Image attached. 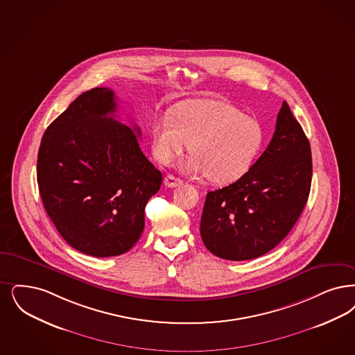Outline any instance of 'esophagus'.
Listing matches in <instances>:
<instances>
[{"instance_id": "1", "label": "esophagus", "mask_w": 355, "mask_h": 355, "mask_svg": "<svg viewBox=\"0 0 355 355\" xmlns=\"http://www.w3.org/2000/svg\"><path fill=\"white\" fill-rule=\"evenodd\" d=\"M164 184H165V186H168V187H177V186L182 184V180L177 178V177L171 175V174H168L165 177V180H164Z\"/></svg>"}]
</instances>
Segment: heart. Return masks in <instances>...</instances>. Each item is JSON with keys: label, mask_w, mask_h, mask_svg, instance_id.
<instances>
[{"label": "heart", "mask_w": 355, "mask_h": 355, "mask_svg": "<svg viewBox=\"0 0 355 355\" xmlns=\"http://www.w3.org/2000/svg\"><path fill=\"white\" fill-rule=\"evenodd\" d=\"M152 150L161 164H169L190 145L184 171L207 174L218 184H232L252 166L264 142L255 119L218 100H189L173 107L171 114L153 117Z\"/></svg>", "instance_id": "heart-1"}]
</instances>
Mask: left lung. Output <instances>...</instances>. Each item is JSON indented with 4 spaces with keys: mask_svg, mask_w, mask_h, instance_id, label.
<instances>
[{
    "mask_svg": "<svg viewBox=\"0 0 355 355\" xmlns=\"http://www.w3.org/2000/svg\"><path fill=\"white\" fill-rule=\"evenodd\" d=\"M311 184V144L284 101L270 145L250 171L207 193L200 218L206 248L234 261L270 252L297 222Z\"/></svg>",
    "mask_w": 355,
    "mask_h": 355,
    "instance_id": "obj_1",
    "label": "left lung"
}]
</instances>
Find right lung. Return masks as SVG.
<instances>
[{
	"label": "right lung",
	"instance_id": "right-lung-1",
	"mask_svg": "<svg viewBox=\"0 0 355 355\" xmlns=\"http://www.w3.org/2000/svg\"><path fill=\"white\" fill-rule=\"evenodd\" d=\"M117 103L110 88L83 92L47 127L37 181L58 232L85 255L128 252L140 239L145 206L162 174L140 149V128L110 114Z\"/></svg>",
	"mask_w": 355,
	"mask_h": 355
}]
</instances>
